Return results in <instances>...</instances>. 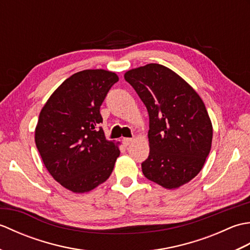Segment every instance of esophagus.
Masks as SVG:
<instances>
[{
	"mask_svg": "<svg viewBox=\"0 0 250 250\" xmlns=\"http://www.w3.org/2000/svg\"><path fill=\"white\" fill-rule=\"evenodd\" d=\"M132 142H133V139H130V137H125V139L122 140V143H124L125 146H129Z\"/></svg>",
	"mask_w": 250,
	"mask_h": 250,
	"instance_id": "34e87169",
	"label": "esophagus"
}]
</instances>
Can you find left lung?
Returning a JSON list of instances; mask_svg holds the SVG:
<instances>
[{
  "label": "left lung",
  "instance_id": "8db88e82",
  "mask_svg": "<svg viewBox=\"0 0 250 250\" xmlns=\"http://www.w3.org/2000/svg\"><path fill=\"white\" fill-rule=\"evenodd\" d=\"M149 115L147 179L176 189L193 179L211 148L213 125L200 95L178 74L149 63L125 73Z\"/></svg>",
  "mask_w": 250,
  "mask_h": 250
}]
</instances>
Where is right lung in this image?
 <instances>
[{
	"label": "right lung",
	"mask_w": 250,
	"mask_h": 250,
	"mask_svg": "<svg viewBox=\"0 0 250 250\" xmlns=\"http://www.w3.org/2000/svg\"><path fill=\"white\" fill-rule=\"evenodd\" d=\"M117 74L83 70L58 87L42 108L35 144L47 171L62 187L84 193L108 179L120 155L119 142L107 141L100 114Z\"/></svg>",
	"instance_id": "right-lung-1"
}]
</instances>
